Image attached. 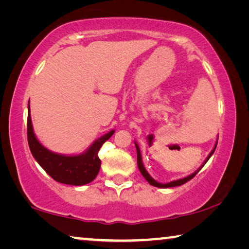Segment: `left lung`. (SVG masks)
<instances>
[{
  "label": "left lung",
  "instance_id": "1",
  "mask_svg": "<svg viewBox=\"0 0 249 249\" xmlns=\"http://www.w3.org/2000/svg\"><path fill=\"white\" fill-rule=\"evenodd\" d=\"M216 145H217V142H216V144H215V146H214V148H213V150L211 151L210 153V155L208 156V158L205 159V161L203 162V165H202L199 169H197L196 172H193L192 175H190V176H188V177H185V178H182V179H179V180H175V181H171V182H168V183H160V182H157V181H156L155 179H153L151 178V177L149 176V174L148 172L146 171V169H145V167H144V165H142V155H141V150H140V147H138V145L136 144V142H135V146H136V150H137V166H138V169H140V171H141V174L142 175V177H144V178L148 181L149 182V184H151V185H154V187H157V188H171V187H178V185H181V184H183V183H185V182H188L189 180H191L193 177H195L197 172H199L202 168H203V166L205 165L206 163V161H208V160L210 159V157L211 156L213 155V153H214V150H215V148H216Z\"/></svg>",
  "mask_w": 249,
  "mask_h": 249
}]
</instances>
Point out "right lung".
<instances>
[{
  "mask_svg": "<svg viewBox=\"0 0 249 249\" xmlns=\"http://www.w3.org/2000/svg\"><path fill=\"white\" fill-rule=\"evenodd\" d=\"M114 132L115 130L113 129L103 135L102 137L98 138L88 150L80 155L66 156L53 153L45 148L35 136L28 102L27 140L29 149L39 166L57 182L71 185H83L93 181L98 176L101 167V160L98 156L99 150Z\"/></svg>",
  "mask_w": 249,
  "mask_h": 249,
  "instance_id": "right-lung-1",
  "label": "right lung"
}]
</instances>
